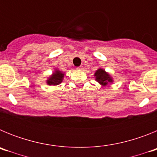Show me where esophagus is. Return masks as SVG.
I'll use <instances>...</instances> for the list:
<instances>
[{"mask_svg": "<svg viewBox=\"0 0 157 157\" xmlns=\"http://www.w3.org/2000/svg\"><path fill=\"white\" fill-rule=\"evenodd\" d=\"M82 66L77 67V70H82Z\"/></svg>", "mask_w": 157, "mask_h": 157, "instance_id": "34e87169", "label": "esophagus"}]
</instances>
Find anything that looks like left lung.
Segmentation results:
<instances>
[{"label": "left lung", "mask_w": 157, "mask_h": 157, "mask_svg": "<svg viewBox=\"0 0 157 157\" xmlns=\"http://www.w3.org/2000/svg\"><path fill=\"white\" fill-rule=\"evenodd\" d=\"M94 75L96 76V80L102 86H106L109 82H112V78L103 69H98Z\"/></svg>", "instance_id": "1"}]
</instances>
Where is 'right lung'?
I'll return each mask as SVG.
<instances>
[{
  "instance_id": "1",
  "label": "right lung",
  "mask_w": 157,
  "mask_h": 157,
  "mask_svg": "<svg viewBox=\"0 0 157 157\" xmlns=\"http://www.w3.org/2000/svg\"><path fill=\"white\" fill-rule=\"evenodd\" d=\"M63 75H63L61 71H56L53 73V75L48 78V81H47V83H48V85H58V84H59V83L62 82V80H63Z\"/></svg>"
}]
</instances>
